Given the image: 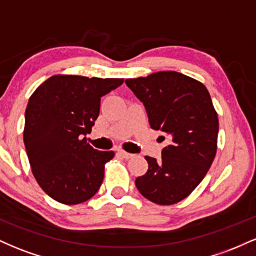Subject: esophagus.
I'll return each instance as SVG.
<instances>
[{"instance_id":"obj_1","label":"esophagus","mask_w":256,"mask_h":256,"mask_svg":"<svg viewBox=\"0 0 256 256\" xmlns=\"http://www.w3.org/2000/svg\"><path fill=\"white\" fill-rule=\"evenodd\" d=\"M118 152L124 158H131L132 156H134V154H130V152H125V150H119Z\"/></svg>"}]
</instances>
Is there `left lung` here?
<instances>
[{
	"mask_svg": "<svg viewBox=\"0 0 256 256\" xmlns=\"http://www.w3.org/2000/svg\"><path fill=\"white\" fill-rule=\"evenodd\" d=\"M125 83L144 104L150 128L171 140L160 161L146 156L148 171L134 184L154 204H177L201 183L216 158L219 120L210 92L201 82L176 71Z\"/></svg>",
	"mask_w": 256,
	"mask_h": 256,
	"instance_id": "obj_1",
	"label": "left lung"
}]
</instances>
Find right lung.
Wrapping results in <instances>:
<instances>
[{"instance_id": "1", "label": "right lung", "mask_w": 256, "mask_h": 256, "mask_svg": "<svg viewBox=\"0 0 256 256\" xmlns=\"http://www.w3.org/2000/svg\"><path fill=\"white\" fill-rule=\"evenodd\" d=\"M122 78L55 74L34 90L25 112L24 144L31 171L46 195L64 204H79L101 186L104 165L114 152L86 142L100 113L101 98Z\"/></svg>"}]
</instances>
